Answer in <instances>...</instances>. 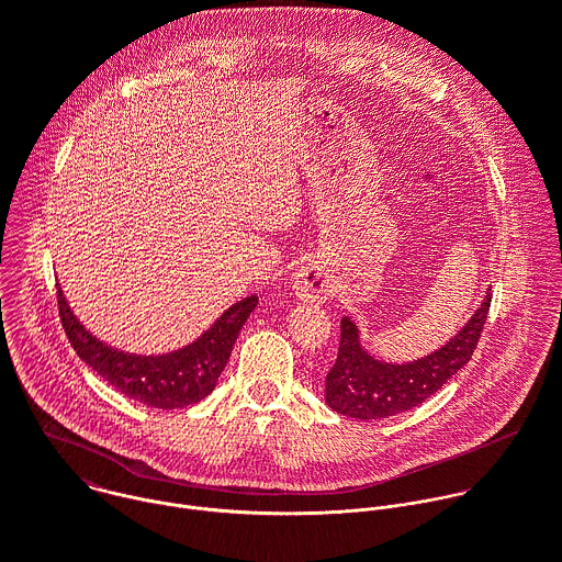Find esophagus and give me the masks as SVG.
I'll return each mask as SVG.
<instances>
[{
  "instance_id": "obj_1",
  "label": "esophagus",
  "mask_w": 562,
  "mask_h": 562,
  "mask_svg": "<svg viewBox=\"0 0 562 562\" xmlns=\"http://www.w3.org/2000/svg\"><path fill=\"white\" fill-rule=\"evenodd\" d=\"M293 291L300 300L323 302L331 293V278L323 267H317V265L302 267L293 276Z\"/></svg>"
}]
</instances>
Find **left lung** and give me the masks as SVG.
Here are the masks:
<instances>
[{
  "instance_id": "8db88e82",
  "label": "left lung",
  "mask_w": 562,
  "mask_h": 562,
  "mask_svg": "<svg viewBox=\"0 0 562 562\" xmlns=\"http://www.w3.org/2000/svg\"><path fill=\"white\" fill-rule=\"evenodd\" d=\"M492 304V289L473 311L464 327L440 349L412 362H384L360 345V331L351 317L340 323V349L327 373V405L349 418L378 420L423 405L473 356Z\"/></svg>"
}]
</instances>
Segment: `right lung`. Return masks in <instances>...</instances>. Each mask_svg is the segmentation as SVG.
<instances>
[{
	"instance_id": "obj_1",
	"label": "right lung",
	"mask_w": 562,
	"mask_h": 562,
	"mask_svg": "<svg viewBox=\"0 0 562 562\" xmlns=\"http://www.w3.org/2000/svg\"><path fill=\"white\" fill-rule=\"evenodd\" d=\"M57 304L68 342L98 375L146 407L180 409L200 403L215 389L239 329L258 306V295L231 304L198 340L159 356L128 353L102 342L79 323L59 286Z\"/></svg>"
}]
</instances>
